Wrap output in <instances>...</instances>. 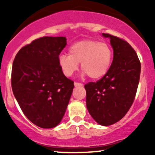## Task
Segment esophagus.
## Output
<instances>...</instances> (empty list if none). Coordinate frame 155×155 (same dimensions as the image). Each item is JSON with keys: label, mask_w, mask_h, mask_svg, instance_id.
Returning a JSON list of instances; mask_svg holds the SVG:
<instances>
[{"label": "esophagus", "mask_w": 155, "mask_h": 155, "mask_svg": "<svg viewBox=\"0 0 155 155\" xmlns=\"http://www.w3.org/2000/svg\"><path fill=\"white\" fill-rule=\"evenodd\" d=\"M75 87H79V86H83L82 83H79V82H74Z\"/></svg>", "instance_id": "obj_1"}]
</instances>
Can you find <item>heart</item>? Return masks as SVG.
<instances>
[{
  "label": "heart",
  "mask_w": 155,
  "mask_h": 155,
  "mask_svg": "<svg viewBox=\"0 0 155 155\" xmlns=\"http://www.w3.org/2000/svg\"><path fill=\"white\" fill-rule=\"evenodd\" d=\"M113 57L111 46L106 42L84 40L76 42L70 48V54H61L58 64L66 76H71L79 68L83 75L91 79H98L105 76L109 70Z\"/></svg>",
  "instance_id": "1"
}]
</instances>
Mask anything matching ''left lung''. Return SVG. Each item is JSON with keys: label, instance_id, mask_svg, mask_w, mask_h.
Instances as JSON below:
<instances>
[{"label": "left lung", "instance_id": "left-lung-1", "mask_svg": "<svg viewBox=\"0 0 155 155\" xmlns=\"http://www.w3.org/2000/svg\"><path fill=\"white\" fill-rule=\"evenodd\" d=\"M110 39L113 61L107 74L96 82H88L86 106L96 122L109 126L118 122L130 109L140 81L141 64L135 50L125 40L102 34Z\"/></svg>", "mask_w": 155, "mask_h": 155}]
</instances>
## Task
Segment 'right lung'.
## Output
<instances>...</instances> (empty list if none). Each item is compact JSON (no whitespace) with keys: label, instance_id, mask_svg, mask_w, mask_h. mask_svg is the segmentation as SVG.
I'll return each instance as SVG.
<instances>
[{"label":"right lung","instance_id":"1","mask_svg":"<svg viewBox=\"0 0 155 155\" xmlns=\"http://www.w3.org/2000/svg\"><path fill=\"white\" fill-rule=\"evenodd\" d=\"M66 45V37H40L21 48L13 61V94L25 115L40 127L61 122L74 87L58 64Z\"/></svg>","mask_w":155,"mask_h":155}]
</instances>
